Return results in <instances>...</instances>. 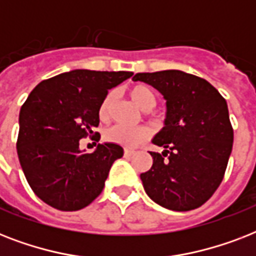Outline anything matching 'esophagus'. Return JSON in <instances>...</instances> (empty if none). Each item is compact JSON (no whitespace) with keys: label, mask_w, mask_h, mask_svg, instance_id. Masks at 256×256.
<instances>
[{"label":"esophagus","mask_w":256,"mask_h":256,"mask_svg":"<svg viewBox=\"0 0 256 256\" xmlns=\"http://www.w3.org/2000/svg\"><path fill=\"white\" fill-rule=\"evenodd\" d=\"M134 154V150H130V148H124V156H130Z\"/></svg>","instance_id":"34e87169"}]
</instances>
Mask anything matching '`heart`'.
Masks as SVG:
<instances>
[{
    "label": "heart",
    "instance_id": "heart-1",
    "mask_svg": "<svg viewBox=\"0 0 256 256\" xmlns=\"http://www.w3.org/2000/svg\"><path fill=\"white\" fill-rule=\"evenodd\" d=\"M128 96L132 98V100L142 108L144 112H148L152 110L156 104V98L154 96V92L148 88L144 85H136L132 86L128 90ZM112 94H108L104 100L100 108V120H108V112H110V106H112ZM104 138L112 142V144H120L124 148H136L140 144L144 142L148 138V130L146 128H124L120 124H116L108 128L104 132Z\"/></svg>",
    "mask_w": 256,
    "mask_h": 256
}]
</instances>
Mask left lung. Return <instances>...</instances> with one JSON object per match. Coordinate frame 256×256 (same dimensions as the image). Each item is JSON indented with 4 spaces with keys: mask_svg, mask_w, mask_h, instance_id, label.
Instances as JSON below:
<instances>
[{
    "mask_svg": "<svg viewBox=\"0 0 256 256\" xmlns=\"http://www.w3.org/2000/svg\"><path fill=\"white\" fill-rule=\"evenodd\" d=\"M166 100L164 128L152 142V168L140 174L146 194L160 206L188 211L220 184L234 142L227 102L210 82L180 70L136 73Z\"/></svg>",
    "mask_w": 256,
    "mask_h": 256,
    "instance_id": "obj_1",
    "label": "left lung"
}]
</instances>
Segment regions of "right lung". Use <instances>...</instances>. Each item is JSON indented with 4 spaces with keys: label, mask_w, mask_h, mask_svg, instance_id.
<instances>
[{
    "label": "right lung",
    "mask_w": 256,
    "mask_h": 256,
    "mask_svg": "<svg viewBox=\"0 0 256 256\" xmlns=\"http://www.w3.org/2000/svg\"><path fill=\"white\" fill-rule=\"evenodd\" d=\"M132 76L70 70L38 84L22 104L18 160L32 190L49 206L81 210L102 192L124 148L104 142L88 152L80 148V140L100 124V108L108 90Z\"/></svg>",
    "instance_id": "right-lung-1"
}]
</instances>
